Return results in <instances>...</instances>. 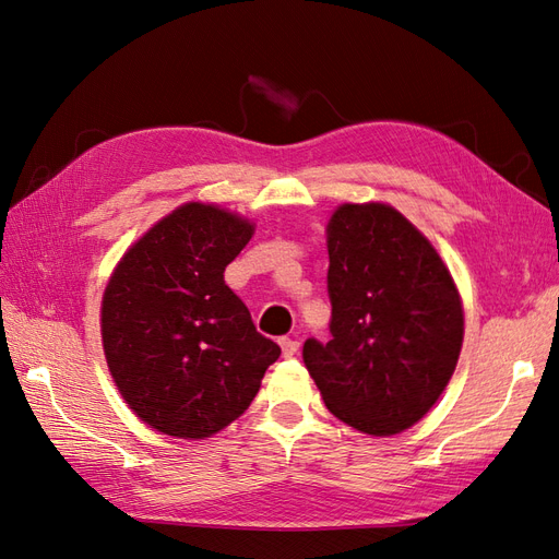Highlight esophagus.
<instances>
[{
    "mask_svg": "<svg viewBox=\"0 0 559 559\" xmlns=\"http://www.w3.org/2000/svg\"><path fill=\"white\" fill-rule=\"evenodd\" d=\"M280 347H282L284 357H294V354H296L298 347H300V343L294 341V337H280Z\"/></svg>",
    "mask_w": 559,
    "mask_h": 559,
    "instance_id": "obj_1",
    "label": "esophagus"
}]
</instances>
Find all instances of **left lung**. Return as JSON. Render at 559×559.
<instances>
[{"instance_id": "left-lung-1", "label": "left lung", "mask_w": 559, "mask_h": 559, "mask_svg": "<svg viewBox=\"0 0 559 559\" xmlns=\"http://www.w3.org/2000/svg\"><path fill=\"white\" fill-rule=\"evenodd\" d=\"M331 341L302 345L326 408L370 436L429 413L464 337L460 294L441 257L394 207H337L329 224Z\"/></svg>"}]
</instances>
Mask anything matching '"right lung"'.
I'll use <instances>...</instances> for the list:
<instances>
[{
  "mask_svg": "<svg viewBox=\"0 0 559 559\" xmlns=\"http://www.w3.org/2000/svg\"><path fill=\"white\" fill-rule=\"evenodd\" d=\"M253 226L191 202L118 263L103 298V345L118 392L148 427L207 438L257 396L280 345L224 282Z\"/></svg>",
  "mask_w": 559,
  "mask_h": 559,
  "instance_id": "add662e5",
  "label": "right lung"
}]
</instances>
